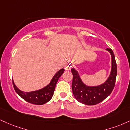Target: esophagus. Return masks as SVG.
I'll return each mask as SVG.
<instances>
[{
  "mask_svg": "<svg viewBox=\"0 0 130 130\" xmlns=\"http://www.w3.org/2000/svg\"><path fill=\"white\" fill-rule=\"evenodd\" d=\"M71 64H69V65H67V66H66V67H65V70H70V69H71Z\"/></svg>",
  "mask_w": 130,
  "mask_h": 130,
  "instance_id": "esophagus-1",
  "label": "esophagus"
}]
</instances>
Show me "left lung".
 <instances>
[{"instance_id": "1", "label": "left lung", "mask_w": 130, "mask_h": 130, "mask_svg": "<svg viewBox=\"0 0 130 130\" xmlns=\"http://www.w3.org/2000/svg\"><path fill=\"white\" fill-rule=\"evenodd\" d=\"M111 56V69L108 79L103 84L96 86H89L83 82L78 71L71 68L73 78L72 91L76 100L87 105H94L101 102L111 93L115 85L117 76V65L115 54L110 48H107Z\"/></svg>"}]
</instances>
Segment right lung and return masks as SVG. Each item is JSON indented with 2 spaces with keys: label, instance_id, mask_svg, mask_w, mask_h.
<instances>
[{
  "label": "right lung",
  "instance_id": "obj_1",
  "mask_svg": "<svg viewBox=\"0 0 130 130\" xmlns=\"http://www.w3.org/2000/svg\"><path fill=\"white\" fill-rule=\"evenodd\" d=\"M64 68H62L54 74L51 81L46 87H43L40 90L30 92H24L19 90L15 85L12 79V84L14 88L18 95L23 98L25 101L31 104L41 105L46 104L52 98L55 90L56 85L58 81L59 77L64 73Z\"/></svg>",
  "mask_w": 130,
  "mask_h": 130
}]
</instances>
